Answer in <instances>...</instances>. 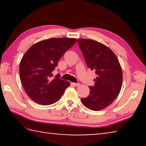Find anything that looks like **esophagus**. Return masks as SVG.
Instances as JSON below:
<instances>
[{"instance_id":"1","label":"esophagus","mask_w":146,"mask_h":146,"mask_svg":"<svg viewBox=\"0 0 146 146\" xmlns=\"http://www.w3.org/2000/svg\"><path fill=\"white\" fill-rule=\"evenodd\" d=\"M71 84H72L74 86H80V84H79V83H73V82H72V83H71Z\"/></svg>"}]
</instances>
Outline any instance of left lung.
I'll return each mask as SVG.
<instances>
[{
	"label": "left lung",
	"instance_id": "8db88e82",
	"mask_svg": "<svg viewBox=\"0 0 146 146\" xmlns=\"http://www.w3.org/2000/svg\"><path fill=\"white\" fill-rule=\"evenodd\" d=\"M88 67L95 71V84L90 87V95L82 98L83 105L93 111L110 106L120 93L122 71L115 53L104 44L91 39H78Z\"/></svg>",
	"mask_w": 146,
	"mask_h": 146
}]
</instances>
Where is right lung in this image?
<instances>
[{
  "label": "right lung",
  "mask_w": 146,
  "mask_h": 146,
  "mask_svg": "<svg viewBox=\"0 0 146 146\" xmlns=\"http://www.w3.org/2000/svg\"><path fill=\"white\" fill-rule=\"evenodd\" d=\"M76 39L51 38L33 44L24 54L20 63L22 84L29 97L41 105H50L60 99L70 85L59 74L53 79L52 71L58 61Z\"/></svg>",
  "instance_id": "add662e5"
}]
</instances>
